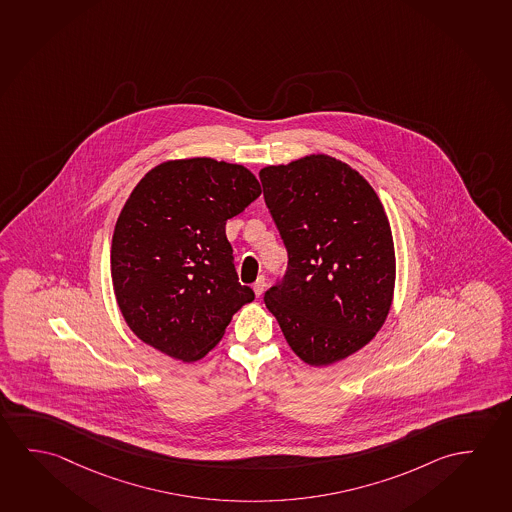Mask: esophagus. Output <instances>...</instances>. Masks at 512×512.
Instances as JSON below:
<instances>
[{
    "label": "esophagus",
    "mask_w": 512,
    "mask_h": 512,
    "mask_svg": "<svg viewBox=\"0 0 512 512\" xmlns=\"http://www.w3.org/2000/svg\"><path fill=\"white\" fill-rule=\"evenodd\" d=\"M265 286H267V283H265V277H258V281L252 284V290L256 293V297H260L261 293L265 292Z\"/></svg>",
    "instance_id": "esophagus-1"
}]
</instances>
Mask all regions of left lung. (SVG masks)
<instances>
[{"label":"left lung","mask_w":512,"mask_h":512,"mask_svg":"<svg viewBox=\"0 0 512 512\" xmlns=\"http://www.w3.org/2000/svg\"><path fill=\"white\" fill-rule=\"evenodd\" d=\"M288 267L265 293L293 352L333 365L374 340L390 313L395 247L374 188L333 156L260 171Z\"/></svg>","instance_id":"8db88e82"}]
</instances>
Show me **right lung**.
I'll list each match as a JSON object with an SVG mask.
<instances>
[{
	"label": "right lung",
	"mask_w": 512,
	"mask_h": 512,
	"mask_svg": "<svg viewBox=\"0 0 512 512\" xmlns=\"http://www.w3.org/2000/svg\"><path fill=\"white\" fill-rule=\"evenodd\" d=\"M244 165L169 160L147 172L121 210L112 238V283L140 340L183 363L206 356L231 318L254 301L238 283L226 222L258 199Z\"/></svg>",
	"instance_id": "add662e5"
}]
</instances>
